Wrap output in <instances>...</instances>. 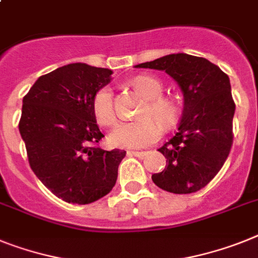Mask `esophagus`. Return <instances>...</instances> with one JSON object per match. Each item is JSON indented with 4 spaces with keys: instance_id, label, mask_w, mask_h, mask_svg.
I'll use <instances>...</instances> for the list:
<instances>
[{
    "instance_id": "obj_1",
    "label": "esophagus",
    "mask_w": 258,
    "mask_h": 258,
    "mask_svg": "<svg viewBox=\"0 0 258 258\" xmlns=\"http://www.w3.org/2000/svg\"><path fill=\"white\" fill-rule=\"evenodd\" d=\"M127 155L135 156V157H139V159H144L147 155V152H143V151H128Z\"/></svg>"
}]
</instances>
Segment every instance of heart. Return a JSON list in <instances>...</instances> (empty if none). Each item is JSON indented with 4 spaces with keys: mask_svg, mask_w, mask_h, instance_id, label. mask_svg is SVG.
<instances>
[{
    "mask_svg": "<svg viewBox=\"0 0 258 258\" xmlns=\"http://www.w3.org/2000/svg\"><path fill=\"white\" fill-rule=\"evenodd\" d=\"M131 85L147 98L140 110L142 118L120 123L109 135L110 143L119 148H144L159 140L162 125L169 127L178 116V103L170 97H164V86L153 76H136ZM93 114L101 125L110 127L115 123L116 114L112 101V90L103 86L93 98Z\"/></svg>",
    "mask_w": 258,
    "mask_h": 258,
    "instance_id": "b5f03b06",
    "label": "heart"
}]
</instances>
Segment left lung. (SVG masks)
<instances>
[{
  "label": "left lung",
  "mask_w": 258,
  "mask_h": 258,
  "mask_svg": "<svg viewBox=\"0 0 258 258\" xmlns=\"http://www.w3.org/2000/svg\"><path fill=\"white\" fill-rule=\"evenodd\" d=\"M135 68L164 71L183 96L178 130L157 149L165 156V169L152 181L174 194L198 191L222 169L232 146L235 102L228 76L207 59L187 53L162 56Z\"/></svg>",
  "instance_id": "obj_1"
}]
</instances>
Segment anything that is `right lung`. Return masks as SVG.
Returning a JSON list of instances; mask_svg holds the SVG:
<instances>
[{"mask_svg": "<svg viewBox=\"0 0 258 258\" xmlns=\"http://www.w3.org/2000/svg\"><path fill=\"white\" fill-rule=\"evenodd\" d=\"M112 71L84 62L40 76L23 98L19 133L30 166L56 197L88 205L109 194L125 151H105L93 114V98Z\"/></svg>", "mask_w": 258, "mask_h": 258, "instance_id": "right-lung-1", "label": "right lung"}]
</instances>
